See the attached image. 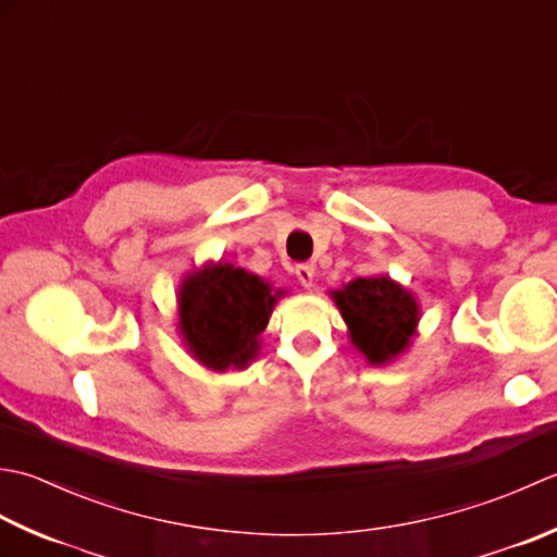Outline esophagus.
<instances>
[{"instance_id":"1","label":"esophagus","mask_w":557,"mask_h":557,"mask_svg":"<svg viewBox=\"0 0 557 557\" xmlns=\"http://www.w3.org/2000/svg\"><path fill=\"white\" fill-rule=\"evenodd\" d=\"M295 276H298V281L302 283L305 288H310L312 281H314V267L312 264H298V267H295Z\"/></svg>"}]
</instances>
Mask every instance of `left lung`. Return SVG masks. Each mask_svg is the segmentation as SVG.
<instances>
[{
    "mask_svg": "<svg viewBox=\"0 0 557 557\" xmlns=\"http://www.w3.org/2000/svg\"><path fill=\"white\" fill-rule=\"evenodd\" d=\"M332 298L348 324L354 344L370 366H384L411 346L418 324V302L413 293L389 276L356 278Z\"/></svg>",
    "mask_w": 557,
    "mask_h": 557,
    "instance_id": "8db88e82",
    "label": "left lung"
}]
</instances>
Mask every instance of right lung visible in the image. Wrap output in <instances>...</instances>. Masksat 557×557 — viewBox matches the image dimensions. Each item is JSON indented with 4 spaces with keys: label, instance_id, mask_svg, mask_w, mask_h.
Masks as SVG:
<instances>
[{
    "label": "right lung",
    "instance_id": "1",
    "mask_svg": "<svg viewBox=\"0 0 557 557\" xmlns=\"http://www.w3.org/2000/svg\"><path fill=\"white\" fill-rule=\"evenodd\" d=\"M281 293L231 262L203 267L187 276L177 305L180 334L189 354L215 372L247 368Z\"/></svg>",
    "mask_w": 557,
    "mask_h": 557
}]
</instances>
